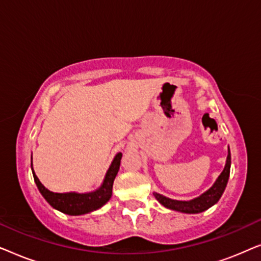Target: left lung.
I'll list each match as a JSON object with an SVG mask.
<instances>
[{"mask_svg":"<svg viewBox=\"0 0 261 261\" xmlns=\"http://www.w3.org/2000/svg\"><path fill=\"white\" fill-rule=\"evenodd\" d=\"M230 151L228 147V155L226 160V165L224 169L215 183L213 184V187L209 189L208 191H205L204 194H202L198 197H196L191 201H177V199H172L166 197L158 192H153L154 197L156 198L160 204L165 206L167 209L174 210V212H179L184 214H198L202 212H205L206 209H209L210 206L216 204L219 202V199L222 196L224 189L227 187L228 179H229V172H230Z\"/></svg>","mask_w":261,"mask_h":261,"instance_id":"obj_1","label":"left lung"}]
</instances>
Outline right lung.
<instances>
[{"mask_svg":"<svg viewBox=\"0 0 261 261\" xmlns=\"http://www.w3.org/2000/svg\"><path fill=\"white\" fill-rule=\"evenodd\" d=\"M121 158H122V153L121 152L114 156L101 187L94 191L84 192V194H80V192H63V194H59V192L49 191L48 189H46L41 184V181L39 180L37 174H35L33 170V163L31 164V166L35 184H37L42 197L48 202V204L55 209L59 210V212L66 214V215L78 216L85 215V214L92 213L95 210L102 208L112 198L114 179H115L116 174L119 172Z\"/></svg>","mask_w":261,"mask_h":261,"instance_id":"1","label":"right lung"}]
</instances>
